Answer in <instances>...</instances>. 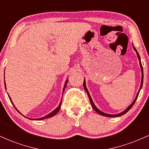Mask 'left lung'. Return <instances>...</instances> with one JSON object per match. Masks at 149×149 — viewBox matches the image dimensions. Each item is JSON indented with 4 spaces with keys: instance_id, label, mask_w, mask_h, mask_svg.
<instances>
[{
    "instance_id": "left-lung-1",
    "label": "left lung",
    "mask_w": 149,
    "mask_h": 149,
    "mask_svg": "<svg viewBox=\"0 0 149 149\" xmlns=\"http://www.w3.org/2000/svg\"><path fill=\"white\" fill-rule=\"evenodd\" d=\"M133 48H134V50L136 51V54H137L138 59H139V61L140 67H141V85H140V88H139V92H138L137 95H136V98L134 99V100L133 101V102H132V104H130V105L129 107H128L127 108V109H126L124 111H123L122 113H118V114H116V115H111V114L105 113H104V112L101 111L100 110V109H97V108L96 107H95V104L93 103V101H92V98H91V97H90V93H89V92H88V89H87V88H86V85H85V80H84V82H83V87H84V88H85V91H86L87 94H88V97H89V100H90V103H91V105H92V108H93V109H94V110H95V111H96L97 113H99V114H100V115H102V116H107V117H118V116H120L123 115V114L126 113H127V112L128 111H129L130 109H131L132 107V106L134 105V104L135 103V102H136V99H137V97H138V95H139V91H140V90H141V87H142V85H143V67H142V65H141V59H140V56H139V53H138V52H137V51H136V48H135L134 47H133Z\"/></svg>"
}]
</instances>
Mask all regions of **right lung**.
<instances>
[{
	"label": "right lung",
	"mask_w": 149,
	"mask_h": 149,
	"mask_svg": "<svg viewBox=\"0 0 149 149\" xmlns=\"http://www.w3.org/2000/svg\"><path fill=\"white\" fill-rule=\"evenodd\" d=\"M4 78H5V77H4ZM67 82H68V80H66V83H65V84H64V89H63V92H64V89H65V88H66V84H67ZM4 83H5V87H6V82L4 81ZM8 97H9V98H10V101H11V99H10V96L9 95H8ZM11 102L12 103H13V102H12L11 101ZM61 102H60V104H59V107H58L57 109H55V110H54L52 112H51L50 113H49L48 115H47V116H44V117H42V118H37V119H31V120H44V119H45V118H50V117H52V116H54V115H56V114L58 112H59V109H60V108H61ZM13 106H14V104H13ZM15 107V106H14ZM15 109H16V108H15ZM17 111L19 112V111L17 110Z\"/></svg>",
	"instance_id": "obj_1"
}]
</instances>
